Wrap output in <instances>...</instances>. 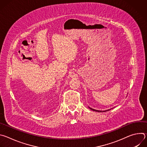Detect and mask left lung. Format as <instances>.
Wrapping results in <instances>:
<instances>
[{
  "instance_id": "obj_1",
  "label": "left lung",
  "mask_w": 147,
  "mask_h": 147,
  "mask_svg": "<svg viewBox=\"0 0 147 147\" xmlns=\"http://www.w3.org/2000/svg\"><path fill=\"white\" fill-rule=\"evenodd\" d=\"M89 108L90 109H91L92 111H95V112H107V111H110L111 109H108V110H106V111H98V110H95V109H92V108H90L89 107Z\"/></svg>"
}]
</instances>
